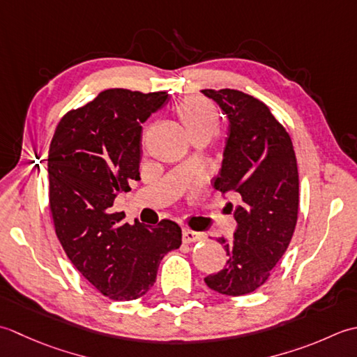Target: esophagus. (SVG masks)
<instances>
[{
	"label": "esophagus",
	"mask_w": 357,
	"mask_h": 357,
	"mask_svg": "<svg viewBox=\"0 0 357 357\" xmlns=\"http://www.w3.org/2000/svg\"><path fill=\"white\" fill-rule=\"evenodd\" d=\"M202 238H205V234H203V232H197L192 229H183V242L185 243L199 242V240H202Z\"/></svg>",
	"instance_id": "34e87169"
}]
</instances>
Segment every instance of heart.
I'll list each match as a JSON object with an SVG mask.
<instances>
[{
	"label": "heart",
	"instance_id": "1",
	"mask_svg": "<svg viewBox=\"0 0 357 357\" xmlns=\"http://www.w3.org/2000/svg\"><path fill=\"white\" fill-rule=\"evenodd\" d=\"M177 114L181 123L186 126L189 134L209 132L215 134L219 130L220 120L214 105L202 97L185 98L177 106Z\"/></svg>",
	"mask_w": 357,
	"mask_h": 357
}]
</instances>
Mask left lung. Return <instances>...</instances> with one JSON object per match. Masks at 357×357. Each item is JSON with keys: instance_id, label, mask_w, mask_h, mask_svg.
I'll use <instances>...</instances> for the list:
<instances>
[{"instance_id": "left-lung-1", "label": "left lung", "mask_w": 357, "mask_h": 357, "mask_svg": "<svg viewBox=\"0 0 357 357\" xmlns=\"http://www.w3.org/2000/svg\"><path fill=\"white\" fill-rule=\"evenodd\" d=\"M229 121L214 188L234 192V240L220 237L228 260L205 283L225 296H245L268 282L285 254L299 214V172L293 142L264 101L236 89H205Z\"/></svg>"}]
</instances>
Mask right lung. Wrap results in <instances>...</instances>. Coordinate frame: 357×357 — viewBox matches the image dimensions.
Wrapping results in <instances>:
<instances>
[{"label": "right lung", "instance_id": "obj_1", "mask_svg": "<svg viewBox=\"0 0 357 357\" xmlns=\"http://www.w3.org/2000/svg\"><path fill=\"white\" fill-rule=\"evenodd\" d=\"M168 92L107 89L72 109L49 146V208L56 237L83 278L112 301H134L155 283L160 260L180 248L181 228L125 223L114 200L140 180L142 123Z\"/></svg>", "mask_w": 357, "mask_h": 357}]
</instances>
